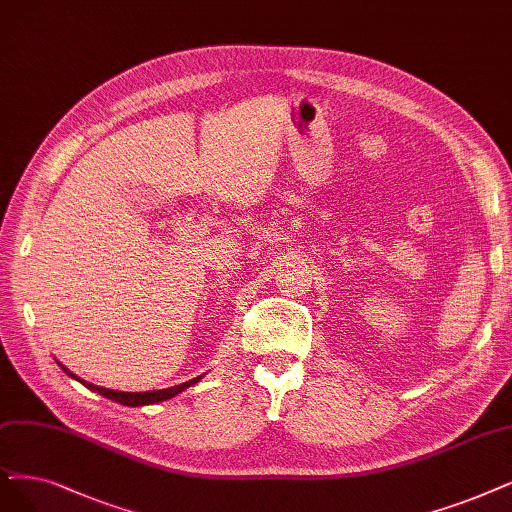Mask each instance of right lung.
<instances>
[{"instance_id": "obj_1", "label": "right lung", "mask_w": 512, "mask_h": 512, "mask_svg": "<svg viewBox=\"0 0 512 512\" xmlns=\"http://www.w3.org/2000/svg\"><path fill=\"white\" fill-rule=\"evenodd\" d=\"M63 370H65L71 378L79 380L75 374H71V372L67 370V367H63ZM199 380H201V376H197V378H193V380H189V382H182V384H176V386H170V388H161V391H149V393H121V391H111V388H102V386L90 384V382H86V380H79V382L84 384L86 388H90V391L105 395V397L111 399V401H117V403H121V405L138 407V405H151V403H159V401L172 399L174 395H178V393H182V391H187L189 386H193V384L199 382Z\"/></svg>"}]
</instances>
